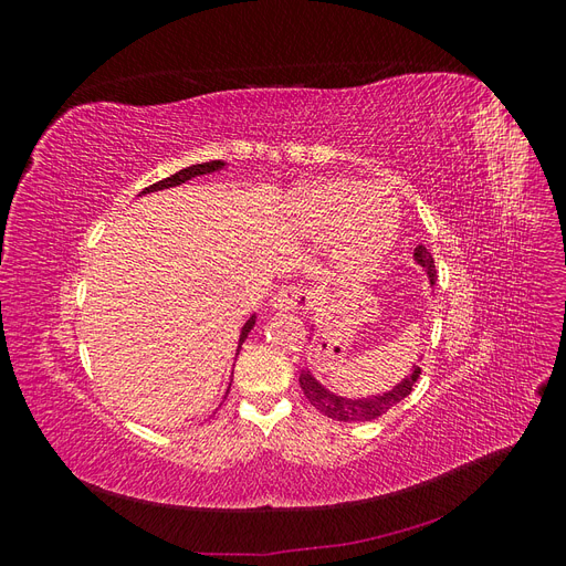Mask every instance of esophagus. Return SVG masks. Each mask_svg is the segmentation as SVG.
I'll return each instance as SVG.
<instances>
[{
  "label": "esophagus",
  "mask_w": 566,
  "mask_h": 566,
  "mask_svg": "<svg viewBox=\"0 0 566 566\" xmlns=\"http://www.w3.org/2000/svg\"><path fill=\"white\" fill-rule=\"evenodd\" d=\"M273 310L287 312V314H304L306 310H312V295L310 290L302 285H285L281 287L276 295H273Z\"/></svg>",
  "instance_id": "obj_1"
}]
</instances>
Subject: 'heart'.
<instances>
[{"label":"heart","instance_id":"obj_1","mask_svg":"<svg viewBox=\"0 0 566 566\" xmlns=\"http://www.w3.org/2000/svg\"><path fill=\"white\" fill-rule=\"evenodd\" d=\"M297 224L314 235L342 233L345 260L364 266L380 256L399 224L397 200L380 186L347 179L318 181L297 196Z\"/></svg>","mask_w":566,"mask_h":566}]
</instances>
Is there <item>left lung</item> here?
<instances>
[{
  "mask_svg": "<svg viewBox=\"0 0 566 566\" xmlns=\"http://www.w3.org/2000/svg\"><path fill=\"white\" fill-rule=\"evenodd\" d=\"M416 260H418V264H422L427 269V273H430V281L434 285V281H437L434 279V256L430 254V250H427L424 245H418ZM418 378H420V366H416V370L410 373L406 380H401L397 387L380 394V397H370V399H342V397H337V394H331L328 389L321 387L310 370H304L300 375V385H302L304 397L310 399V403L318 410V413L328 416L333 420H339V422H366V420L380 418L391 406L403 401L408 394L413 391V385Z\"/></svg>",
  "mask_w": 566,
  "mask_h": 566,
  "instance_id": "1",
  "label": "left lung"
}]
</instances>
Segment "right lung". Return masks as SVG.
<instances>
[{
    "label": "right lung",
    "instance_id": "right-lung-1",
    "mask_svg": "<svg viewBox=\"0 0 566 566\" xmlns=\"http://www.w3.org/2000/svg\"><path fill=\"white\" fill-rule=\"evenodd\" d=\"M219 167H224V163H221V160H212V163H202V165H191V167H186V169H179V172L172 175V177H167V179H163V181L150 184L148 188H144L142 193H153V191H163V188H169V186H179V184H184V181H188V179H193V177L214 172V169H219ZM252 325H254V316H250V321L243 325L241 342H238V349H241V345L245 342L248 333L252 331Z\"/></svg>",
    "mask_w": 566,
    "mask_h": 566
}]
</instances>
